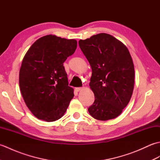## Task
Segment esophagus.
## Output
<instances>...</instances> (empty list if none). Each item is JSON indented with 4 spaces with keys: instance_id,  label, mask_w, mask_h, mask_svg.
Returning <instances> with one entry per match:
<instances>
[{
    "instance_id": "1",
    "label": "esophagus",
    "mask_w": 160,
    "mask_h": 160,
    "mask_svg": "<svg viewBox=\"0 0 160 160\" xmlns=\"http://www.w3.org/2000/svg\"><path fill=\"white\" fill-rule=\"evenodd\" d=\"M83 89V87H76V91H81Z\"/></svg>"
}]
</instances>
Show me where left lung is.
<instances>
[{
  "instance_id": "8db88e82",
  "label": "left lung",
  "mask_w": 160,
  "mask_h": 160,
  "mask_svg": "<svg viewBox=\"0 0 160 160\" xmlns=\"http://www.w3.org/2000/svg\"><path fill=\"white\" fill-rule=\"evenodd\" d=\"M78 44L92 69L89 86L95 100L89 113L98 120L117 118L133 91L135 71L130 53L123 43L104 33L80 40Z\"/></svg>"
}]
</instances>
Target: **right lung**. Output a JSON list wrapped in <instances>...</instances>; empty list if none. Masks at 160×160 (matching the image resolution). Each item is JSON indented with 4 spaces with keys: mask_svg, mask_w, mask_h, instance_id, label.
<instances>
[{
    "mask_svg": "<svg viewBox=\"0 0 160 160\" xmlns=\"http://www.w3.org/2000/svg\"><path fill=\"white\" fill-rule=\"evenodd\" d=\"M76 47V40L47 35L37 40L24 57L20 89L26 105L39 120L61 118L73 98L63 63Z\"/></svg>",
    "mask_w": 160,
    "mask_h": 160,
    "instance_id": "right-lung-1",
    "label": "right lung"
}]
</instances>
